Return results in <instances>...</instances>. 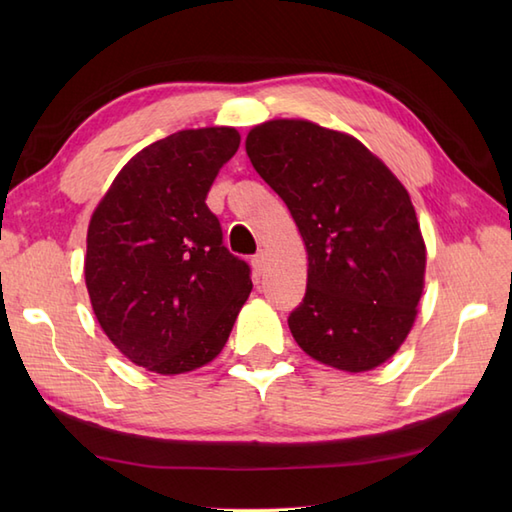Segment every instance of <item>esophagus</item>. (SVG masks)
<instances>
[{
	"instance_id": "obj_1",
	"label": "esophagus",
	"mask_w": 512,
	"mask_h": 512,
	"mask_svg": "<svg viewBox=\"0 0 512 512\" xmlns=\"http://www.w3.org/2000/svg\"><path fill=\"white\" fill-rule=\"evenodd\" d=\"M250 262H253L255 275H262L264 270H266V253H264V250H259L257 255H253V259H250Z\"/></svg>"
}]
</instances>
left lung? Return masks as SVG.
I'll return each instance as SVG.
<instances>
[{
  "label": "left lung",
  "instance_id": "1",
  "mask_svg": "<svg viewBox=\"0 0 512 512\" xmlns=\"http://www.w3.org/2000/svg\"><path fill=\"white\" fill-rule=\"evenodd\" d=\"M246 154L306 242V297L288 317L295 341L345 372L385 363L416 319L427 264L407 189L356 138L308 121L257 125Z\"/></svg>",
  "mask_w": 512,
  "mask_h": 512
}]
</instances>
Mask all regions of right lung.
<instances>
[{
  "instance_id": "add662e5",
  "label": "right lung",
  "mask_w": 512,
  "mask_h": 512,
  "mask_svg": "<svg viewBox=\"0 0 512 512\" xmlns=\"http://www.w3.org/2000/svg\"><path fill=\"white\" fill-rule=\"evenodd\" d=\"M239 147L233 127L184 129L118 173L90 220L85 284L103 332L129 361L182 374L222 352L253 290L224 246L206 193Z\"/></svg>"
}]
</instances>
